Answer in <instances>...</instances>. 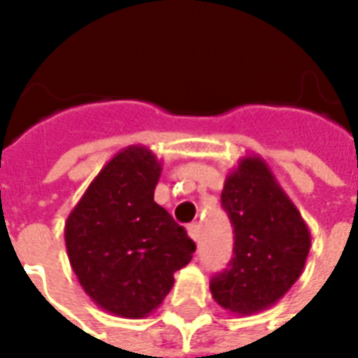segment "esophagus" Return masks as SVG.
I'll use <instances>...</instances> for the list:
<instances>
[{"label":"esophagus","mask_w":358,"mask_h":358,"mask_svg":"<svg viewBox=\"0 0 358 358\" xmlns=\"http://www.w3.org/2000/svg\"><path fill=\"white\" fill-rule=\"evenodd\" d=\"M187 236L194 241L199 240V224H189L187 226Z\"/></svg>","instance_id":"1"}]
</instances>
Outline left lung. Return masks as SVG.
Instances as JSON below:
<instances>
[{
  "label": "left lung",
  "instance_id": "8db88e82",
  "mask_svg": "<svg viewBox=\"0 0 358 358\" xmlns=\"http://www.w3.org/2000/svg\"><path fill=\"white\" fill-rule=\"evenodd\" d=\"M222 207L234 226L230 268L210 280L213 299L249 316L284 297L307 263L310 232L261 157H243L226 176Z\"/></svg>",
  "mask_w": 358,
  "mask_h": 358
}]
</instances>
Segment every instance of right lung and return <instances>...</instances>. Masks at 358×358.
<instances>
[{
  "mask_svg": "<svg viewBox=\"0 0 358 358\" xmlns=\"http://www.w3.org/2000/svg\"><path fill=\"white\" fill-rule=\"evenodd\" d=\"M161 161L130 145L103 166L65 222L69 261L97 307L122 318L151 315L195 243L153 201Z\"/></svg>",
  "mask_w": 358,
  "mask_h": 358,
  "instance_id": "1",
  "label": "right lung"
}]
</instances>
